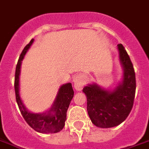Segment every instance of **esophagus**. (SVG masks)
Listing matches in <instances>:
<instances>
[{
	"label": "esophagus",
	"instance_id": "34e87169",
	"mask_svg": "<svg viewBox=\"0 0 149 149\" xmlns=\"http://www.w3.org/2000/svg\"><path fill=\"white\" fill-rule=\"evenodd\" d=\"M72 82L74 84L75 89L77 91H81L84 85V77L81 74L77 75L72 79Z\"/></svg>",
	"mask_w": 149,
	"mask_h": 149
}]
</instances>
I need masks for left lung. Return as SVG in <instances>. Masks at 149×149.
Returning a JSON list of instances; mask_svg holds the SVG:
<instances>
[{
	"label": "left lung",
	"instance_id": "left-lung-1",
	"mask_svg": "<svg viewBox=\"0 0 149 149\" xmlns=\"http://www.w3.org/2000/svg\"><path fill=\"white\" fill-rule=\"evenodd\" d=\"M119 58L123 68V78L112 90L102 88L97 84L84 87L87 96V112L96 127L110 128L120 125L130 114L134 105L136 79L134 66L122 44H118Z\"/></svg>",
	"mask_w": 149,
	"mask_h": 149
}]
</instances>
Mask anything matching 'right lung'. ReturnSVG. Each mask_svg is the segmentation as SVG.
Wrapping results in <instances>:
<instances>
[{"instance_id":"1","label":"right lung","mask_w":149,"mask_h":149,"mask_svg":"<svg viewBox=\"0 0 149 149\" xmlns=\"http://www.w3.org/2000/svg\"><path fill=\"white\" fill-rule=\"evenodd\" d=\"M33 41L34 40L32 39L24 47L17 63L15 76V91L17 104L26 122L33 130L42 134L58 133L64 127L65 122L66 120L67 110L74 95L72 84L67 83L65 84L62 85L58 91L52 107L47 111L42 113H34L27 109L23 104V102L22 101L19 94V77L21 72L22 61L23 60L24 56Z\"/></svg>"}]
</instances>
